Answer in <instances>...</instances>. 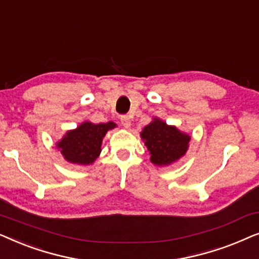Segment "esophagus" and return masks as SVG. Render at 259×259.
Wrapping results in <instances>:
<instances>
[{
	"mask_svg": "<svg viewBox=\"0 0 259 259\" xmlns=\"http://www.w3.org/2000/svg\"><path fill=\"white\" fill-rule=\"evenodd\" d=\"M120 121H121V125L125 127V128H130L131 127V120L127 115H123L120 118Z\"/></svg>",
	"mask_w": 259,
	"mask_h": 259,
	"instance_id": "esophagus-1",
	"label": "esophagus"
}]
</instances>
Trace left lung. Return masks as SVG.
I'll return each instance as SVG.
<instances>
[{
  "label": "left lung",
  "mask_w": 259,
  "mask_h": 259,
  "mask_svg": "<svg viewBox=\"0 0 259 259\" xmlns=\"http://www.w3.org/2000/svg\"><path fill=\"white\" fill-rule=\"evenodd\" d=\"M140 137L150 152L152 164L159 167L175 164L186 154L191 140L190 134L167 125L164 120L153 118L144 127Z\"/></svg>",
  "instance_id": "left-lung-1"
}]
</instances>
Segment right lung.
Returning <instances> with one entry per match:
<instances>
[{
	"label": "right lung",
	"instance_id": "obj_1",
	"mask_svg": "<svg viewBox=\"0 0 259 259\" xmlns=\"http://www.w3.org/2000/svg\"><path fill=\"white\" fill-rule=\"evenodd\" d=\"M115 127L116 123L113 121H83L75 130L67 131L62 139L56 143V148L70 164L92 165L101 153L102 139L106 133Z\"/></svg>",
	"mask_w": 259,
	"mask_h": 259
}]
</instances>
